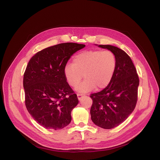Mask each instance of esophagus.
<instances>
[{
	"label": "esophagus",
	"instance_id": "obj_1",
	"mask_svg": "<svg viewBox=\"0 0 160 160\" xmlns=\"http://www.w3.org/2000/svg\"><path fill=\"white\" fill-rule=\"evenodd\" d=\"M84 95V94H82V93H77V97H78V99H80L82 97V96Z\"/></svg>",
	"mask_w": 160,
	"mask_h": 160
}]
</instances>
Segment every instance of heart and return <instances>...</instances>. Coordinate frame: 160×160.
Listing matches in <instances>:
<instances>
[{
    "label": "heart",
    "instance_id": "b5f03b06",
    "mask_svg": "<svg viewBox=\"0 0 160 160\" xmlns=\"http://www.w3.org/2000/svg\"><path fill=\"white\" fill-rule=\"evenodd\" d=\"M117 66L115 53L110 50H86L73 58V63L64 68V76L68 84L76 87L83 78L85 80L77 87L81 92H87L97 87L107 88L112 81Z\"/></svg>",
    "mask_w": 160,
    "mask_h": 160
}]
</instances>
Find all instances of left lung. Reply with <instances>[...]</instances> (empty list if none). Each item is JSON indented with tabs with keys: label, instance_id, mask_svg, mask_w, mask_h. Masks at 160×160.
Masks as SVG:
<instances>
[{
	"label": "left lung",
	"instance_id": "8db88e82",
	"mask_svg": "<svg viewBox=\"0 0 160 160\" xmlns=\"http://www.w3.org/2000/svg\"><path fill=\"white\" fill-rule=\"evenodd\" d=\"M99 46L115 53L117 66L110 84L102 91L90 95L93 101L90 114L97 126L112 129L123 123L134 110L139 78L131 59L123 50L110 45Z\"/></svg>",
	"mask_w": 160,
	"mask_h": 160
}]
</instances>
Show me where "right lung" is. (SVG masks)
I'll list each match as a JSON object with an SVG mask.
<instances>
[{
    "label": "right lung",
    "instance_id": "add662e5",
    "mask_svg": "<svg viewBox=\"0 0 160 160\" xmlns=\"http://www.w3.org/2000/svg\"><path fill=\"white\" fill-rule=\"evenodd\" d=\"M84 47L67 42L46 48L33 55L26 67L25 106L34 120L46 129H63L71 121V111L78 99L63 71L71 55Z\"/></svg>",
    "mask_w": 160,
    "mask_h": 160
}]
</instances>
